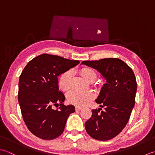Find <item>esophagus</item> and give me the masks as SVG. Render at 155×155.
Listing matches in <instances>:
<instances>
[{"mask_svg":"<svg viewBox=\"0 0 155 155\" xmlns=\"http://www.w3.org/2000/svg\"><path fill=\"white\" fill-rule=\"evenodd\" d=\"M82 109V108H81V107H80V106H75V110H77V111H78V110H81Z\"/></svg>","mask_w":155,"mask_h":155,"instance_id":"obj_1","label":"esophagus"}]
</instances>
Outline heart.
I'll use <instances>...</instances> for the list:
<instances>
[{
  "label": "heart",
  "instance_id": "1",
  "mask_svg": "<svg viewBox=\"0 0 155 155\" xmlns=\"http://www.w3.org/2000/svg\"><path fill=\"white\" fill-rule=\"evenodd\" d=\"M81 74L90 82L94 81L97 78L95 71L90 68H84L81 69ZM73 73L71 70H68L63 73L59 80V86L62 91H67L71 86V80ZM68 102L78 106H83L89 103L94 99V94L91 91H80L73 90L70 91L68 95Z\"/></svg>",
  "mask_w": 155,
  "mask_h": 155
}]
</instances>
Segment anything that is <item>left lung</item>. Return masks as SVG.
I'll return each instance as SVG.
<instances>
[{
	"mask_svg": "<svg viewBox=\"0 0 155 155\" xmlns=\"http://www.w3.org/2000/svg\"><path fill=\"white\" fill-rule=\"evenodd\" d=\"M81 64L97 69L106 80L96 100L104 110H91V118L85 122L86 132L96 140H110L124 129L130 119L137 90L134 74L118 58L84 61Z\"/></svg>",
	"mask_w": 155,
	"mask_h": 155,
	"instance_id": "left-lung-1",
	"label": "left lung"
}]
</instances>
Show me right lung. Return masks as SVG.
<instances>
[{
  "label": "right lung",
  "instance_id": "right-lung-1",
  "mask_svg": "<svg viewBox=\"0 0 155 155\" xmlns=\"http://www.w3.org/2000/svg\"><path fill=\"white\" fill-rule=\"evenodd\" d=\"M79 63L42 54L31 60L22 71L18 93L21 114L28 129L38 138L52 140L58 137L69 114L75 112L73 105H64L65 96L59 90L58 77Z\"/></svg>",
  "mask_w": 155,
  "mask_h": 155
}]
</instances>
